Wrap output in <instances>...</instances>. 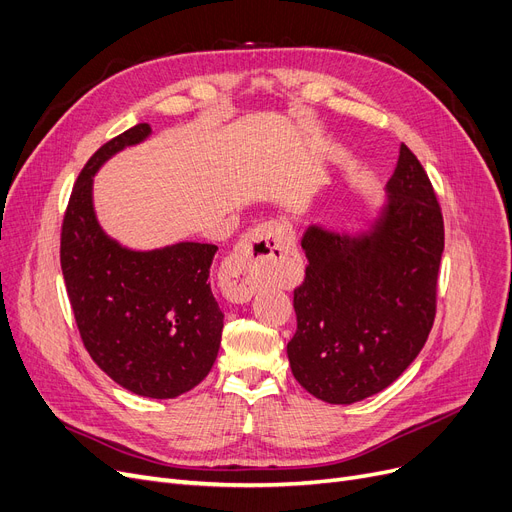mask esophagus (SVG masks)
<instances>
[{
	"label": "esophagus",
	"instance_id": "obj_1",
	"mask_svg": "<svg viewBox=\"0 0 512 512\" xmlns=\"http://www.w3.org/2000/svg\"><path fill=\"white\" fill-rule=\"evenodd\" d=\"M296 260V250L285 229L271 220L245 235L243 243L224 262L222 279L233 298L248 300L262 285L290 273Z\"/></svg>",
	"mask_w": 512,
	"mask_h": 512
}]
</instances>
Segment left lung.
<instances>
[{"label":"left lung","mask_w":512,"mask_h":512,"mask_svg":"<svg viewBox=\"0 0 512 512\" xmlns=\"http://www.w3.org/2000/svg\"><path fill=\"white\" fill-rule=\"evenodd\" d=\"M376 216L357 231L311 222L309 267L294 290V378L311 395L351 405L391 386L435 321L443 216L431 180L405 145Z\"/></svg>","instance_id":"1"}]
</instances>
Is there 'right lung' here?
Masks as SVG:
<instances>
[{
    "instance_id": "add662e5",
    "label": "right lung",
    "mask_w": 512,
    "mask_h": 512,
    "mask_svg": "<svg viewBox=\"0 0 512 512\" xmlns=\"http://www.w3.org/2000/svg\"><path fill=\"white\" fill-rule=\"evenodd\" d=\"M151 134L149 124L126 130L81 170L60 233V269L100 370L134 395L174 399L210 374L220 349L224 313L208 281L218 248L178 241L132 250L102 229L94 208L98 170Z\"/></svg>"
}]
</instances>
